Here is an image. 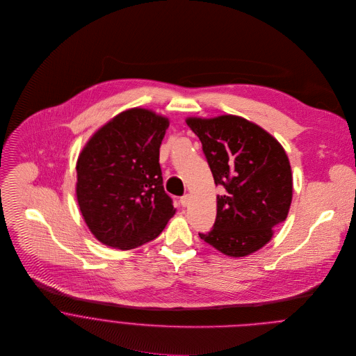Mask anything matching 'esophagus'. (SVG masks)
I'll use <instances>...</instances> for the list:
<instances>
[{
  "mask_svg": "<svg viewBox=\"0 0 356 356\" xmlns=\"http://www.w3.org/2000/svg\"><path fill=\"white\" fill-rule=\"evenodd\" d=\"M189 203H191V196H189V195H185V196L181 197V204H182L184 207H186Z\"/></svg>",
  "mask_w": 356,
  "mask_h": 356,
  "instance_id": "1",
  "label": "esophagus"
}]
</instances>
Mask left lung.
<instances>
[{"instance_id": "left-lung-1", "label": "left lung", "mask_w": 356, "mask_h": 356, "mask_svg": "<svg viewBox=\"0 0 356 356\" xmlns=\"http://www.w3.org/2000/svg\"><path fill=\"white\" fill-rule=\"evenodd\" d=\"M200 138L215 185L213 229L200 238L222 254L243 257L264 247L286 219L292 203V170L282 145L252 122L220 115L188 118Z\"/></svg>"}]
</instances>
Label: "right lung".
I'll return each instance as SVG.
<instances>
[{
    "label": "right lung",
    "instance_id": "1",
    "mask_svg": "<svg viewBox=\"0 0 356 356\" xmlns=\"http://www.w3.org/2000/svg\"><path fill=\"white\" fill-rule=\"evenodd\" d=\"M165 116L131 108L100 127L76 161V200L92 234L120 251L154 240L175 208L164 192L159 149Z\"/></svg>",
    "mask_w": 356,
    "mask_h": 356
}]
</instances>
